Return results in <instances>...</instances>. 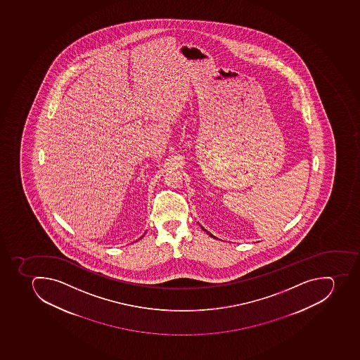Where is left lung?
<instances>
[{"label":"left lung","mask_w":360,"mask_h":360,"mask_svg":"<svg viewBox=\"0 0 360 360\" xmlns=\"http://www.w3.org/2000/svg\"><path fill=\"white\" fill-rule=\"evenodd\" d=\"M202 229H204V228H202ZM205 230V229H204ZM206 233H209L210 236H211V237H213V238H215L214 236L212 235V233H210L209 231H207V230H205Z\"/></svg>","instance_id":"1"}]
</instances>
